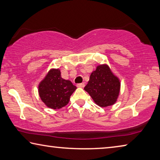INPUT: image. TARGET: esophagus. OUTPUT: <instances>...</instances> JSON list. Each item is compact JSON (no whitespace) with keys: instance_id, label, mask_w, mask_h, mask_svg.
Returning <instances> with one entry per match:
<instances>
[{"instance_id":"obj_1","label":"esophagus","mask_w":160,"mask_h":160,"mask_svg":"<svg viewBox=\"0 0 160 160\" xmlns=\"http://www.w3.org/2000/svg\"><path fill=\"white\" fill-rule=\"evenodd\" d=\"M77 87L78 88H84V87H85V83H79V84H78L77 85Z\"/></svg>"}]
</instances>
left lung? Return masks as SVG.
<instances>
[{
  "instance_id": "8db88e82",
  "label": "left lung",
  "mask_w": 160,
  "mask_h": 160,
  "mask_svg": "<svg viewBox=\"0 0 160 160\" xmlns=\"http://www.w3.org/2000/svg\"><path fill=\"white\" fill-rule=\"evenodd\" d=\"M120 85L118 78L113 75L109 66L100 65L91 73L90 80L84 90L88 92L97 105L106 107L116 102Z\"/></svg>"
}]
</instances>
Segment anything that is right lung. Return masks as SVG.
<instances>
[{
  "label": "right lung",
  "mask_w": 160,
  "mask_h": 160,
  "mask_svg": "<svg viewBox=\"0 0 160 160\" xmlns=\"http://www.w3.org/2000/svg\"><path fill=\"white\" fill-rule=\"evenodd\" d=\"M76 89L70 80L61 78L59 69H51L40 82L39 94L48 107L58 109L68 104L70 96Z\"/></svg>",
  "instance_id": "obj_1"
}]
</instances>
